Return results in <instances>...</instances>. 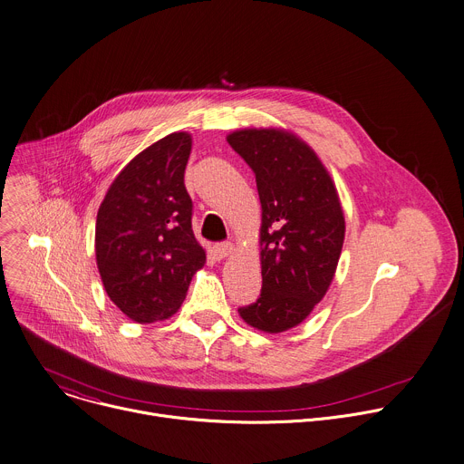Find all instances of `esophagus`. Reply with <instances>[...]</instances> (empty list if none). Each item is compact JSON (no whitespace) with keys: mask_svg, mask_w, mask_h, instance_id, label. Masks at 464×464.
<instances>
[{"mask_svg":"<svg viewBox=\"0 0 464 464\" xmlns=\"http://www.w3.org/2000/svg\"><path fill=\"white\" fill-rule=\"evenodd\" d=\"M233 249H235V246H233L231 242H222V244H217V246H213V256H215L217 260H222V258L229 256V255L233 253Z\"/></svg>","mask_w":464,"mask_h":464,"instance_id":"1","label":"esophagus"}]
</instances>
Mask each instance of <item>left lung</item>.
Here are the masks:
<instances>
[{
	"label": "left lung",
	"instance_id": "8db88e82",
	"mask_svg": "<svg viewBox=\"0 0 464 464\" xmlns=\"http://www.w3.org/2000/svg\"><path fill=\"white\" fill-rule=\"evenodd\" d=\"M227 143L255 172L262 292L238 308L253 328L279 334L303 323L334 279L345 217L334 179L317 154L285 128H242Z\"/></svg>",
	"mask_w": 464,
	"mask_h": 464
}]
</instances>
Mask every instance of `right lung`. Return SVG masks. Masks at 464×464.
Masks as SVG:
<instances>
[{"instance_id":"1","label":"right lung","mask_w":464,"mask_h":464,"mask_svg":"<svg viewBox=\"0 0 464 464\" xmlns=\"http://www.w3.org/2000/svg\"><path fill=\"white\" fill-rule=\"evenodd\" d=\"M190 149L188 131H172L147 147L115 176L97 213L102 286L126 317L141 324L172 317L206 264L183 183Z\"/></svg>"}]
</instances>
